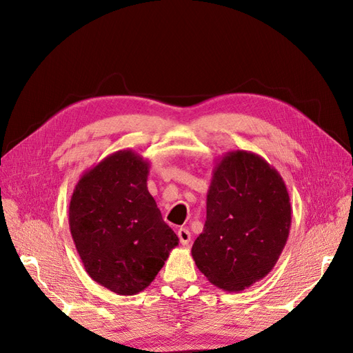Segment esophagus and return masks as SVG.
I'll use <instances>...</instances> for the list:
<instances>
[{
    "label": "esophagus",
    "mask_w": 353,
    "mask_h": 353,
    "mask_svg": "<svg viewBox=\"0 0 353 353\" xmlns=\"http://www.w3.org/2000/svg\"><path fill=\"white\" fill-rule=\"evenodd\" d=\"M178 237H179L181 244L188 245V243L191 241V232L187 228H179L178 230Z\"/></svg>",
    "instance_id": "1"
}]
</instances>
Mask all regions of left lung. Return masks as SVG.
Instances as JSON below:
<instances>
[{
    "label": "left lung",
    "instance_id": "1",
    "mask_svg": "<svg viewBox=\"0 0 353 353\" xmlns=\"http://www.w3.org/2000/svg\"><path fill=\"white\" fill-rule=\"evenodd\" d=\"M290 227V197L279 170L256 153L228 152L213 168L205 228L191 256L212 284L243 292L271 272Z\"/></svg>",
    "mask_w": 353,
    "mask_h": 353
}]
</instances>
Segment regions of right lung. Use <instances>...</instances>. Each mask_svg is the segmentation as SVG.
I'll return each instance as SVG.
<instances>
[{
	"label": "right lung",
	"mask_w": 353,
	"mask_h": 353,
	"mask_svg": "<svg viewBox=\"0 0 353 353\" xmlns=\"http://www.w3.org/2000/svg\"><path fill=\"white\" fill-rule=\"evenodd\" d=\"M150 162L119 150L85 170L73 190L69 227L91 279L132 296L152 284L178 237L147 190Z\"/></svg>",
	"instance_id": "obj_1"
}]
</instances>
